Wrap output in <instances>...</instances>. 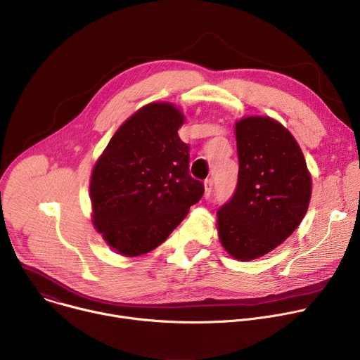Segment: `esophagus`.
Segmentation results:
<instances>
[{
	"label": "esophagus",
	"mask_w": 360,
	"mask_h": 360,
	"mask_svg": "<svg viewBox=\"0 0 360 360\" xmlns=\"http://www.w3.org/2000/svg\"><path fill=\"white\" fill-rule=\"evenodd\" d=\"M212 188H214V179L208 178L207 181H205V198H210Z\"/></svg>",
	"instance_id": "esophagus-1"
}]
</instances>
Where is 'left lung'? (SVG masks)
I'll return each mask as SVG.
<instances>
[{
	"mask_svg": "<svg viewBox=\"0 0 360 360\" xmlns=\"http://www.w3.org/2000/svg\"><path fill=\"white\" fill-rule=\"evenodd\" d=\"M235 131L238 184L218 208V233L233 258L250 261L275 249L299 226L312 181L297 142L274 120L248 117Z\"/></svg>",
	"mask_w": 360,
	"mask_h": 360,
	"instance_id": "left-lung-1",
	"label": "left lung"
}]
</instances>
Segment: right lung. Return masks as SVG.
<instances>
[{"instance_id":"add662e5","label":"right lung","mask_w":360,"mask_h":360,"mask_svg":"<svg viewBox=\"0 0 360 360\" xmlns=\"http://www.w3.org/2000/svg\"><path fill=\"white\" fill-rule=\"evenodd\" d=\"M182 114L171 104H149L111 138L91 176L94 225L127 256L160 246L202 198L189 174V145L178 129Z\"/></svg>"}]
</instances>
